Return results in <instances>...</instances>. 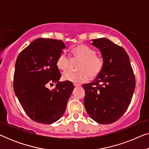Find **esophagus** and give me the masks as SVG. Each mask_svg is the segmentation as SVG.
<instances>
[{
  "instance_id": "1",
  "label": "esophagus",
  "mask_w": 149,
  "mask_h": 149,
  "mask_svg": "<svg viewBox=\"0 0 149 149\" xmlns=\"http://www.w3.org/2000/svg\"><path fill=\"white\" fill-rule=\"evenodd\" d=\"M74 87H79L81 86L80 84H77V83H74Z\"/></svg>"
}]
</instances>
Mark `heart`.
Listing matches in <instances>:
<instances>
[{"mask_svg":"<svg viewBox=\"0 0 149 149\" xmlns=\"http://www.w3.org/2000/svg\"><path fill=\"white\" fill-rule=\"evenodd\" d=\"M71 54L74 58L81 60L77 72H66L62 74V79L66 81L74 83H85L98 76L102 70L104 60L100 56L96 55V52L86 45H78L72 48ZM59 70L66 71L70 65V59L65 54L58 57L56 62Z\"/></svg>","mask_w":149,"mask_h":149,"instance_id":"obj_1","label":"heart"}]
</instances>
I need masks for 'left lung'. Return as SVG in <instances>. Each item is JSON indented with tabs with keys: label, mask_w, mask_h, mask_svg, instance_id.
Returning <instances> with one entry per match:
<instances>
[{
	"label": "left lung",
	"mask_w": 149,
	"mask_h": 149,
	"mask_svg": "<svg viewBox=\"0 0 149 149\" xmlns=\"http://www.w3.org/2000/svg\"><path fill=\"white\" fill-rule=\"evenodd\" d=\"M91 44L100 49L104 64L93 83L83 85L84 106L95 122L110 124L127 111L135 89V77L123 48L106 38L93 39Z\"/></svg>",
	"instance_id": "left-lung-1"
}]
</instances>
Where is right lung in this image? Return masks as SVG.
<instances>
[{
    "instance_id": "add662e5",
    "label": "right lung",
    "mask_w": 149,
    "mask_h": 149,
    "mask_svg": "<svg viewBox=\"0 0 149 149\" xmlns=\"http://www.w3.org/2000/svg\"><path fill=\"white\" fill-rule=\"evenodd\" d=\"M66 46L62 40L38 38L17 56L13 78L14 92L28 117L43 124H52L64 115L74 86L59 81L58 57ZM56 83L52 91L49 84Z\"/></svg>"
}]
</instances>
